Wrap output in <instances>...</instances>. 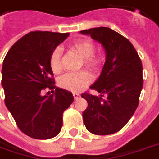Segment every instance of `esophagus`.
<instances>
[{
  "mask_svg": "<svg viewBox=\"0 0 159 159\" xmlns=\"http://www.w3.org/2000/svg\"><path fill=\"white\" fill-rule=\"evenodd\" d=\"M73 96H74V99H78L80 97L79 94H77V93H73Z\"/></svg>",
  "mask_w": 159,
  "mask_h": 159,
  "instance_id": "34e87169",
  "label": "esophagus"
}]
</instances>
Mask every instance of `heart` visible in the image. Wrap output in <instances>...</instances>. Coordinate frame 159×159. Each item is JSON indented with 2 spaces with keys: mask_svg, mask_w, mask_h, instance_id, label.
<instances>
[{
  "mask_svg": "<svg viewBox=\"0 0 159 159\" xmlns=\"http://www.w3.org/2000/svg\"><path fill=\"white\" fill-rule=\"evenodd\" d=\"M70 50L82 58L79 68H85L92 72L98 71L102 66L104 57L102 54L95 52V44L88 39H79L70 45ZM50 68L55 74L62 71V52L55 48L50 56ZM91 76L86 70L76 73H66L58 79V84L62 89L70 92H80L90 83Z\"/></svg>",
  "mask_w": 159,
  "mask_h": 159,
  "instance_id": "obj_1",
  "label": "heart"
}]
</instances>
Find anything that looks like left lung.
Returning <instances> with one entry per match:
<instances>
[{
    "instance_id": "left-lung-1",
    "label": "left lung",
    "mask_w": 159,
    "mask_h": 159,
    "mask_svg": "<svg viewBox=\"0 0 159 159\" xmlns=\"http://www.w3.org/2000/svg\"><path fill=\"white\" fill-rule=\"evenodd\" d=\"M80 33L100 42L106 51L102 71L90 87L101 95L82 94L88 102L83 113V122L91 134H113L126 125L138 107L144 82L141 60L132 43L108 27Z\"/></svg>"
}]
</instances>
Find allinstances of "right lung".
Here are the masks:
<instances>
[{
    "instance_id": "add662e5",
    "label": "right lung",
    "mask_w": 159,
    "mask_h": 159,
    "mask_svg": "<svg viewBox=\"0 0 159 159\" xmlns=\"http://www.w3.org/2000/svg\"><path fill=\"white\" fill-rule=\"evenodd\" d=\"M70 33L34 31L7 53L2 70L5 104L22 133L47 139L60 133L63 114L74 101L71 92L56 87L50 56ZM45 89H51L53 94Z\"/></svg>"
}]
</instances>
